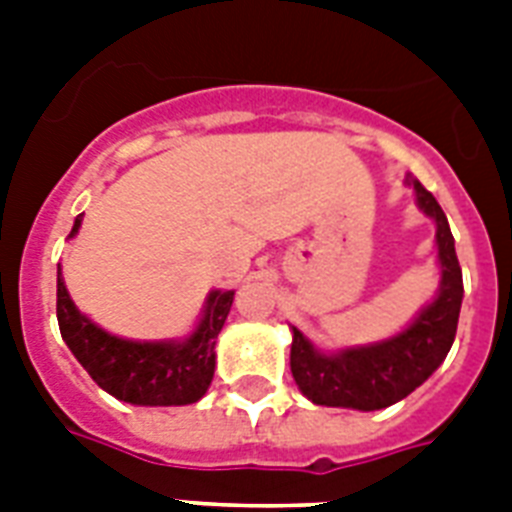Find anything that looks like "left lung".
<instances>
[{"mask_svg": "<svg viewBox=\"0 0 512 512\" xmlns=\"http://www.w3.org/2000/svg\"><path fill=\"white\" fill-rule=\"evenodd\" d=\"M406 183L417 193L422 212L436 220V247L438 265H441L436 300L425 305L404 332L382 342L356 345L337 353H321L300 329L292 327L289 366L297 388L313 404L342 406L358 412L385 409L409 396L414 388H420L452 348L462 292H465L460 260L454 252V236L436 196L417 177L409 175Z\"/></svg>", "mask_w": 512, "mask_h": 512, "instance_id": "obj_1", "label": "left lung"}]
</instances>
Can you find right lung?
<instances>
[{"mask_svg": "<svg viewBox=\"0 0 512 512\" xmlns=\"http://www.w3.org/2000/svg\"><path fill=\"white\" fill-rule=\"evenodd\" d=\"M82 215L74 220L71 239ZM233 305V292H209L199 324L185 340L138 342L108 335L68 295L58 265L60 335L100 388L135 406H185L207 393L215 374V342Z\"/></svg>", "mask_w": 512, "mask_h": 512, "instance_id": "1", "label": "right lung"}]
</instances>
